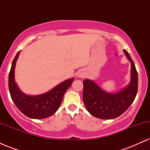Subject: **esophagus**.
I'll return each mask as SVG.
<instances>
[{
  "label": "esophagus",
  "mask_w": 150,
  "mask_h": 150,
  "mask_svg": "<svg viewBox=\"0 0 150 150\" xmlns=\"http://www.w3.org/2000/svg\"><path fill=\"white\" fill-rule=\"evenodd\" d=\"M84 76V75L82 73H79L78 74V77H82Z\"/></svg>",
  "instance_id": "obj_1"
}]
</instances>
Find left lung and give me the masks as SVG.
Masks as SVG:
<instances>
[{
  "label": "left lung",
  "instance_id": "left-lung-1",
  "mask_svg": "<svg viewBox=\"0 0 150 150\" xmlns=\"http://www.w3.org/2000/svg\"><path fill=\"white\" fill-rule=\"evenodd\" d=\"M123 51L131 63V81L128 87L116 94H108L93 81L84 80V104L87 111L96 118L111 119L118 117L128 109L136 97L138 86L137 72L128 51L125 49Z\"/></svg>",
  "mask_w": 150,
  "mask_h": 150
}]
</instances>
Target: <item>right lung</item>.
Masks as SVG:
<instances>
[{"instance_id":"add662e5","label":"right lung","mask_w":150,"mask_h":150,"mask_svg":"<svg viewBox=\"0 0 150 150\" xmlns=\"http://www.w3.org/2000/svg\"><path fill=\"white\" fill-rule=\"evenodd\" d=\"M19 53H17L12 63L8 79L12 100L18 109L29 118L41 119L52 116L59 108L65 92L71 86L74 79L64 81L52 90L44 94L33 97L26 95L20 92L15 82V67Z\"/></svg>"}]
</instances>
